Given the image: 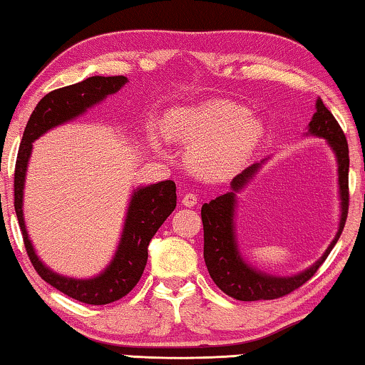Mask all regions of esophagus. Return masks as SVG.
I'll return each mask as SVG.
<instances>
[{
    "instance_id": "34e87169",
    "label": "esophagus",
    "mask_w": 365,
    "mask_h": 365,
    "mask_svg": "<svg viewBox=\"0 0 365 365\" xmlns=\"http://www.w3.org/2000/svg\"><path fill=\"white\" fill-rule=\"evenodd\" d=\"M182 203H183L185 206H195V205L198 203V197H197V193H192V192L185 193V195H183V198H182Z\"/></svg>"
}]
</instances>
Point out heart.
I'll return each instance as SVG.
<instances>
[{
	"label": "heart",
	"instance_id": "1",
	"mask_svg": "<svg viewBox=\"0 0 365 365\" xmlns=\"http://www.w3.org/2000/svg\"><path fill=\"white\" fill-rule=\"evenodd\" d=\"M167 134L195 143L190 150L195 170L203 177L221 178L242 165L257 144L262 126L235 103L213 100L172 111Z\"/></svg>",
	"mask_w": 365,
	"mask_h": 365
}]
</instances>
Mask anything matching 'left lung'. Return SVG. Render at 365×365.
Listing matches in <instances>:
<instances>
[{
	"label": "left lung",
	"instance_id": "left-lung-1",
	"mask_svg": "<svg viewBox=\"0 0 365 365\" xmlns=\"http://www.w3.org/2000/svg\"><path fill=\"white\" fill-rule=\"evenodd\" d=\"M309 134L319 135L328 140L331 148L336 152L339 165V190H341V222L339 231L334 241L326 249L322 259L313 267L302 272L295 277H272L260 274L244 262L237 252V244L235 237V192L241 190L247 183L259 165L247 167L242 173H239L232 180V192L221 195L210 203L201 206V221H203L205 232V264L215 284L226 295L236 298L239 302H257V300H275L295 292L303 284L317 274L318 269L328 257L331 249L338 242L342 230H344L347 211H349V148L344 130L336 121L328 108L322 100L317 101V113L309 121Z\"/></svg>",
	"mask_w": 365,
	"mask_h": 365
}]
</instances>
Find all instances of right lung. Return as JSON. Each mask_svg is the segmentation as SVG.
Wrapping results in <instances>:
<instances>
[{"instance_id":"add662e5","label":"right lung","mask_w":365,"mask_h":365,"mask_svg":"<svg viewBox=\"0 0 365 365\" xmlns=\"http://www.w3.org/2000/svg\"><path fill=\"white\" fill-rule=\"evenodd\" d=\"M128 78L118 77H90L80 83L63 86L47 93L37 103L29 121L26 124L21 140L18 159L14 168V210L18 216L26 252L42 280L86 304H108L126 297L143 277L148 264V246L157 230L177 206L175 182L165 180L149 187L139 188L130 200L126 225L121 242L110 264L101 275L90 280H75L53 274L43 265L32 249L27 237L23 217V188L26 167L29 162L32 143L57 124L80 116L81 113L96 105L106 95H113L126 83Z\"/></svg>"}]
</instances>
